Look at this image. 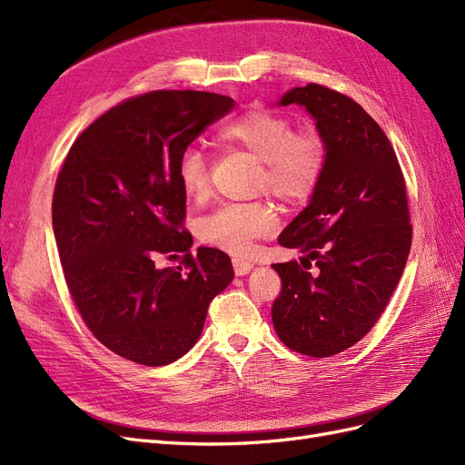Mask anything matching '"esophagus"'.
<instances>
[{"mask_svg": "<svg viewBox=\"0 0 465 465\" xmlns=\"http://www.w3.org/2000/svg\"><path fill=\"white\" fill-rule=\"evenodd\" d=\"M232 265H234L236 275H248L252 270H254V263L246 258H232Z\"/></svg>", "mask_w": 465, "mask_h": 465, "instance_id": "esophagus-1", "label": "esophagus"}]
</instances>
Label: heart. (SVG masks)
<instances>
[{
  "label": "heart",
  "instance_id": "heart-1",
  "mask_svg": "<svg viewBox=\"0 0 465 465\" xmlns=\"http://www.w3.org/2000/svg\"><path fill=\"white\" fill-rule=\"evenodd\" d=\"M223 142L246 149L262 161V186L289 203L312 195L326 166V143L316 130L292 132L285 116L254 110L227 122L219 130ZM178 182L190 198L207 192V157L202 147L190 145L178 159ZM277 227V213L270 203L223 205L202 219L200 236L205 242L248 254L252 244Z\"/></svg>",
  "mask_w": 465,
  "mask_h": 465
}]
</instances>
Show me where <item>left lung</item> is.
I'll use <instances>...</instances> for the list:
<instances>
[{
  "instance_id": "1",
  "label": "left lung",
  "mask_w": 465,
  "mask_h": 465,
  "mask_svg": "<svg viewBox=\"0 0 465 465\" xmlns=\"http://www.w3.org/2000/svg\"><path fill=\"white\" fill-rule=\"evenodd\" d=\"M279 106H302L326 143V166L308 205L277 242L301 248L273 263L281 294L273 328L289 349L331 357L371 331L398 287L411 248L405 182L380 125L353 98L322 85L292 87ZM314 261L316 272H308Z\"/></svg>"
}]
</instances>
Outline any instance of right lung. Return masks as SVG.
Wrapping results in <instances>:
<instances>
[{"mask_svg": "<svg viewBox=\"0 0 465 465\" xmlns=\"http://www.w3.org/2000/svg\"><path fill=\"white\" fill-rule=\"evenodd\" d=\"M229 96L153 91L94 120L55 180L52 224L69 292L98 341L116 355L163 367L200 340L211 299L234 277L231 258L182 231L186 193L178 159ZM186 251L187 272L159 271L156 252Z\"/></svg>", "mask_w": 465, "mask_h": 465, "instance_id": "1", "label": "right lung"}]
</instances>
